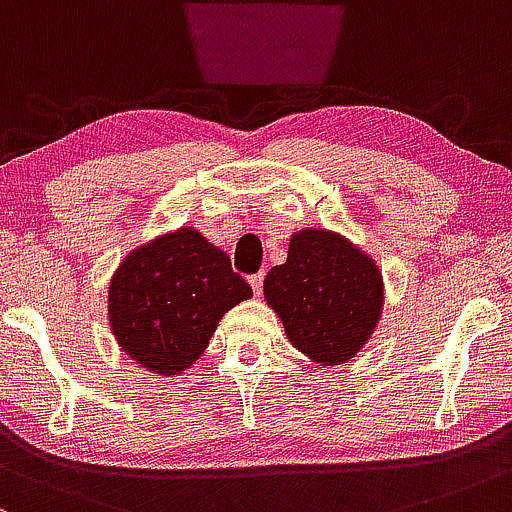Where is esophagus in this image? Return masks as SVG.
Listing matches in <instances>:
<instances>
[{
	"instance_id": "1",
	"label": "esophagus",
	"mask_w": 512,
	"mask_h": 512,
	"mask_svg": "<svg viewBox=\"0 0 512 512\" xmlns=\"http://www.w3.org/2000/svg\"><path fill=\"white\" fill-rule=\"evenodd\" d=\"M249 285H251V290H254V295L258 297L263 292V273H256V275H251L249 278Z\"/></svg>"
}]
</instances>
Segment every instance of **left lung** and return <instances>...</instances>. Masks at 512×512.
Returning <instances> with one entry per match:
<instances>
[{
	"mask_svg": "<svg viewBox=\"0 0 512 512\" xmlns=\"http://www.w3.org/2000/svg\"><path fill=\"white\" fill-rule=\"evenodd\" d=\"M263 295L292 346L314 363L341 365L380 324L384 283L377 263L346 237L307 227L290 237L287 261L268 271Z\"/></svg>",
	"mask_w": 512,
	"mask_h": 512,
	"instance_id": "1",
	"label": "left lung"
}]
</instances>
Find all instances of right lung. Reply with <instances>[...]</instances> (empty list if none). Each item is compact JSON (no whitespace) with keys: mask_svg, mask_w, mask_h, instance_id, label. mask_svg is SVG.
I'll return each mask as SVG.
<instances>
[{"mask_svg":"<svg viewBox=\"0 0 512 512\" xmlns=\"http://www.w3.org/2000/svg\"><path fill=\"white\" fill-rule=\"evenodd\" d=\"M251 295L225 251L181 227L125 256L108 287V324L137 365L181 375L205 353L220 319Z\"/></svg>","mask_w":512,"mask_h":512,"instance_id":"obj_1","label":"right lung"}]
</instances>
